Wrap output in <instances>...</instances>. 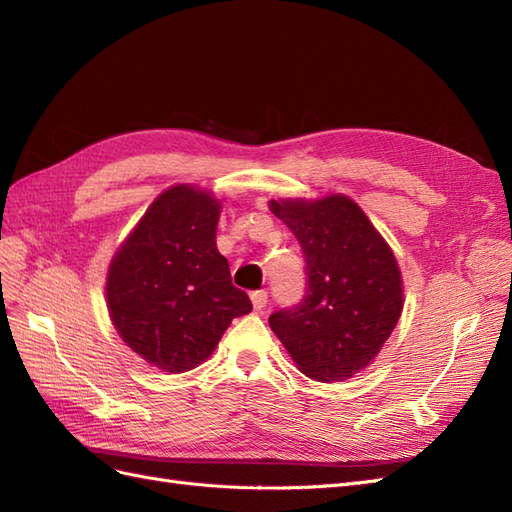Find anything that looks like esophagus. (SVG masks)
I'll return each instance as SVG.
<instances>
[{
    "instance_id": "obj_1",
    "label": "esophagus",
    "mask_w": 512,
    "mask_h": 512,
    "mask_svg": "<svg viewBox=\"0 0 512 512\" xmlns=\"http://www.w3.org/2000/svg\"><path fill=\"white\" fill-rule=\"evenodd\" d=\"M250 297H252V305H254L256 312H262V309L267 307V299H269L267 290H254Z\"/></svg>"
}]
</instances>
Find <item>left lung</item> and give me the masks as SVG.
Returning <instances> with one entry per match:
<instances>
[{"label":"left lung","instance_id":"left-lung-1","mask_svg":"<svg viewBox=\"0 0 512 512\" xmlns=\"http://www.w3.org/2000/svg\"><path fill=\"white\" fill-rule=\"evenodd\" d=\"M301 243L307 290L269 316L271 331L307 378L342 382L374 363L404 309L395 254L344 194L269 203Z\"/></svg>","mask_w":512,"mask_h":512}]
</instances>
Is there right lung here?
<instances>
[{"mask_svg": "<svg viewBox=\"0 0 512 512\" xmlns=\"http://www.w3.org/2000/svg\"><path fill=\"white\" fill-rule=\"evenodd\" d=\"M220 211L213 194L173 185L149 205L108 267L106 307L119 337L168 374L209 359L232 318L252 312L215 245Z\"/></svg>", "mask_w": 512, "mask_h": 512, "instance_id": "right-lung-1", "label": "right lung"}]
</instances>
